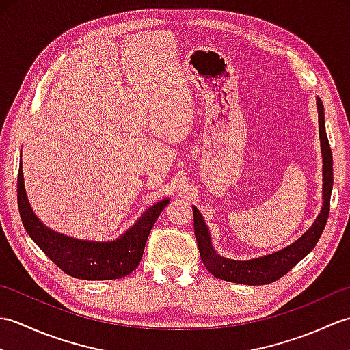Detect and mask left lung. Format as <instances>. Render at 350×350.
Returning a JSON list of instances; mask_svg holds the SVG:
<instances>
[{
  "instance_id": "left-lung-1",
  "label": "left lung",
  "mask_w": 350,
  "mask_h": 350,
  "mask_svg": "<svg viewBox=\"0 0 350 350\" xmlns=\"http://www.w3.org/2000/svg\"><path fill=\"white\" fill-rule=\"evenodd\" d=\"M316 100L319 114V137H321V148L323 158V206L321 213H319V217L313 222V226H311L298 241H295L292 245H288V247L263 257L247 260V262H237V260L221 257L218 252L213 250L209 228H207L200 211L197 207L192 206V211H194V232L200 250V257H202L206 269L209 271L213 277L248 286L269 284V282L280 280L282 275H286L292 267L298 265L308 252L313 251L316 243L321 239L329 215V202L334 177L332 153L325 131L323 103L319 98Z\"/></svg>"
}]
</instances>
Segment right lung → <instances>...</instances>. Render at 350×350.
<instances>
[{"mask_svg": "<svg viewBox=\"0 0 350 350\" xmlns=\"http://www.w3.org/2000/svg\"><path fill=\"white\" fill-rule=\"evenodd\" d=\"M170 203L168 198L153 204L118 239L111 242L81 241L46 227L36 217L29 206L22 161L18 174V206L22 224L29 237L63 272L81 280H116L129 275L143 257L147 237L161 212Z\"/></svg>", "mask_w": 350, "mask_h": 350, "instance_id": "right-lung-1", "label": "right lung"}]
</instances>
